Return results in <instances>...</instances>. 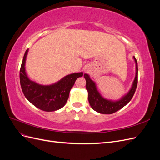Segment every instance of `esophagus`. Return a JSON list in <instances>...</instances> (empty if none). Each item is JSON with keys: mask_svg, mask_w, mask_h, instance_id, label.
Segmentation results:
<instances>
[{"mask_svg": "<svg viewBox=\"0 0 160 160\" xmlns=\"http://www.w3.org/2000/svg\"><path fill=\"white\" fill-rule=\"evenodd\" d=\"M89 70H88V69H85V72H88Z\"/></svg>", "mask_w": 160, "mask_h": 160, "instance_id": "obj_1", "label": "esophagus"}]
</instances>
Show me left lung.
<instances>
[{
    "label": "left lung",
    "mask_w": 160,
    "mask_h": 160,
    "mask_svg": "<svg viewBox=\"0 0 160 160\" xmlns=\"http://www.w3.org/2000/svg\"><path fill=\"white\" fill-rule=\"evenodd\" d=\"M135 62V76L132 85L127 93L117 100L105 98L101 94L96 83L91 79L89 74L85 73L86 80V89L88 92V100L91 108L101 114H111L123 108L132 99L138 85V62L135 57H133Z\"/></svg>",
    "instance_id": "obj_1"
}]
</instances>
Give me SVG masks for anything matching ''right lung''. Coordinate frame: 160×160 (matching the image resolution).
<instances>
[{"instance_id": "obj_1", "label": "right lung", "mask_w": 160, "mask_h": 160, "mask_svg": "<svg viewBox=\"0 0 160 160\" xmlns=\"http://www.w3.org/2000/svg\"><path fill=\"white\" fill-rule=\"evenodd\" d=\"M28 49L23 57L20 70V83L27 100L37 108L45 111H55L66 104L70 91L83 72H74L62 77L51 85H41L31 80L26 72L25 63Z\"/></svg>"}]
</instances>
